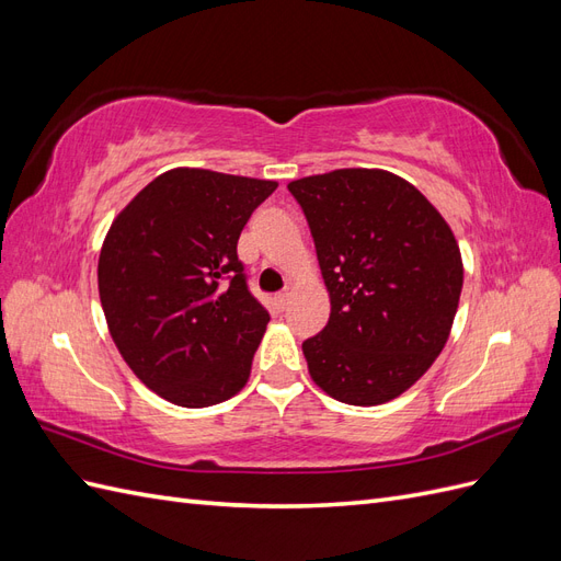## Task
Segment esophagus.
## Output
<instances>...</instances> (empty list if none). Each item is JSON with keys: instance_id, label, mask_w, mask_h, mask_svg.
Returning a JSON list of instances; mask_svg holds the SVG:
<instances>
[{"instance_id": "obj_1", "label": "esophagus", "mask_w": 561, "mask_h": 561, "mask_svg": "<svg viewBox=\"0 0 561 561\" xmlns=\"http://www.w3.org/2000/svg\"><path fill=\"white\" fill-rule=\"evenodd\" d=\"M290 297H293V295L287 293V290L278 293V295H276V307H278L280 311H285V309H287V304H290Z\"/></svg>"}]
</instances>
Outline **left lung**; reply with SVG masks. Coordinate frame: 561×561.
Wrapping results in <instances>:
<instances>
[{"mask_svg":"<svg viewBox=\"0 0 561 561\" xmlns=\"http://www.w3.org/2000/svg\"><path fill=\"white\" fill-rule=\"evenodd\" d=\"M307 217L330 320L304 339L313 381L371 407L404 393L445 348L463 287L449 225L416 186L342 168L287 184Z\"/></svg>","mask_w":561,"mask_h":561,"instance_id":"left-lung-1","label":"left lung"}]
</instances>
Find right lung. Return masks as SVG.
Instances as JSON below:
<instances>
[{"mask_svg":"<svg viewBox=\"0 0 561 561\" xmlns=\"http://www.w3.org/2000/svg\"><path fill=\"white\" fill-rule=\"evenodd\" d=\"M276 182L175 168L114 219L98 290L118 353L180 407H210L245 386L268 311L250 293L239 236Z\"/></svg>","mask_w":561,"mask_h":561,"instance_id":"obj_1","label":"right lung"}]
</instances>
